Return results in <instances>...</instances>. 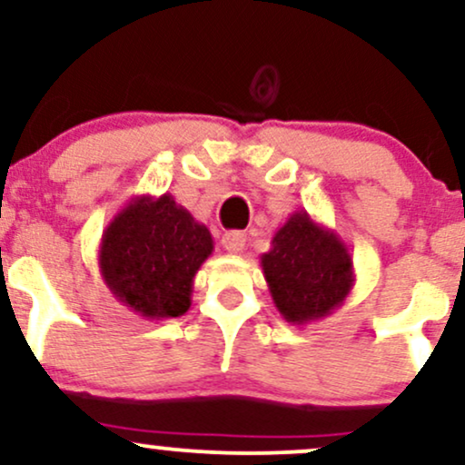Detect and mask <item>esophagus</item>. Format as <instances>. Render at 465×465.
I'll return each mask as SVG.
<instances>
[{
    "mask_svg": "<svg viewBox=\"0 0 465 465\" xmlns=\"http://www.w3.org/2000/svg\"><path fill=\"white\" fill-rule=\"evenodd\" d=\"M244 244H247V233L242 232H229L223 236V247H225L229 253H242Z\"/></svg>",
    "mask_w": 465,
    "mask_h": 465,
    "instance_id": "34e87169",
    "label": "esophagus"
}]
</instances>
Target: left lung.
<instances>
[{"label": "left lung", "mask_w": 465, "mask_h": 465, "mask_svg": "<svg viewBox=\"0 0 465 465\" xmlns=\"http://www.w3.org/2000/svg\"><path fill=\"white\" fill-rule=\"evenodd\" d=\"M260 266L275 308L292 325H306L343 306L354 288V262L332 229L295 212L275 232Z\"/></svg>", "instance_id": "8db88e82"}]
</instances>
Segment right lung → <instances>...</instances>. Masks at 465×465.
<instances>
[{"instance_id":"right-lung-1","label":"right lung","mask_w":465,"mask_h":465,"mask_svg":"<svg viewBox=\"0 0 465 465\" xmlns=\"http://www.w3.org/2000/svg\"><path fill=\"white\" fill-rule=\"evenodd\" d=\"M212 251L210 229L173 194H142L106 225L98 266L117 302L140 317L162 322L188 312L194 275Z\"/></svg>"}]
</instances>
